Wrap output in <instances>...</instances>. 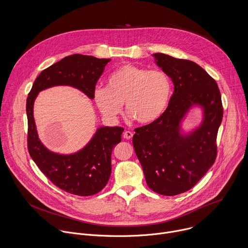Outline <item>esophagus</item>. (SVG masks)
Returning a JSON list of instances; mask_svg holds the SVG:
<instances>
[{
    "label": "esophagus",
    "instance_id": "1",
    "mask_svg": "<svg viewBox=\"0 0 248 248\" xmlns=\"http://www.w3.org/2000/svg\"><path fill=\"white\" fill-rule=\"evenodd\" d=\"M132 136H133V133L129 130H126L124 132V138H125V139H131Z\"/></svg>",
    "mask_w": 248,
    "mask_h": 248
}]
</instances>
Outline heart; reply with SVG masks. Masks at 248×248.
I'll return each mask as SVG.
<instances>
[{
  "label": "heart",
  "mask_w": 248,
  "mask_h": 248,
  "mask_svg": "<svg viewBox=\"0 0 248 248\" xmlns=\"http://www.w3.org/2000/svg\"><path fill=\"white\" fill-rule=\"evenodd\" d=\"M172 92L170 77L162 70H147L124 64L107 79V88H96L94 101L107 119L125 111L141 124L155 122L167 110Z\"/></svg>",
  "instance_id": "b5f03b06"
}]
</instances>
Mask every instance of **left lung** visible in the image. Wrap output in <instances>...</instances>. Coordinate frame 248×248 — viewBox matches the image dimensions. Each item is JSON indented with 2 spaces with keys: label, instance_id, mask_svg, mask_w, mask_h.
Masks as SVG:
<instances>
[{
  "label": "left lung",
  "instance_id": "left-lung-1",
  "mask_svg": "<svg viewBox=\"0 0 248 248\" xmlns=\"http://www.w3.org/2000/svg\"><path fill=\"white\" fill-rule=\"evenodd\" d=\"M154 56L172 79L174 93L155 122L134 129L132 143L148 187L159 195L176 196L192 189L216 159L223 118L221 93L215 79L197 63L163 53ZM196 104L204 108V121L183 137L180 122Z\"/></svg>",
  "mask_w": 248,
  "mask_h": 248
}]
</instances>
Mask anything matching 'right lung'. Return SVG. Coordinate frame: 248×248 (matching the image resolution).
Returning <instances> with one entry per match:
<instances>
[{"label":"right lung","instance_id":"add662e5","mask_svg":"<svg viewBox=\"0 0 248 248\" xmlns=\"http://www.w3.org/2000/svg\"><path fill=\"white\" fill-rule=\"evenodd\" d=\"M109 61L82 54L66 56L37 77L27 97V146L32 159L52 184L80 197L95 195L106 186L112 170V151L122 141L124 128L100 127L84 149L68 155L55 154L38 137L33 117L34 101L41 91L54 86L74 87L93 99L96 82Z\"/></svg>","mask_w":248,"mask_h":248}]
</instances>
